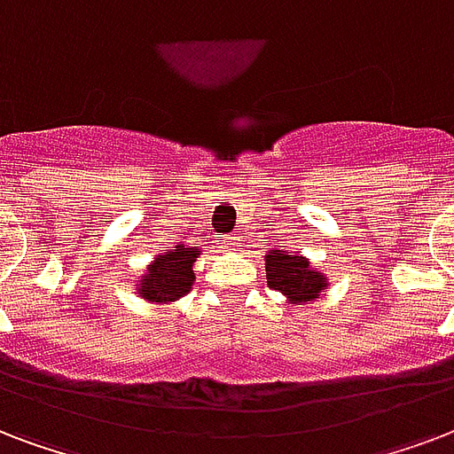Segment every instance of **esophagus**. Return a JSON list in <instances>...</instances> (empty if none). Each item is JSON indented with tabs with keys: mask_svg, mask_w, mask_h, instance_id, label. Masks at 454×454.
<instances>
[{
	"mask_svg": "<svg viewBox=\"0 0 454 454\" xmlns=\"http://www.w3.org/2000/svg\"><path fill=\"white\" fill-rule=\"evenodd\" d=\"M226 245H228V247H233V245H235V238H226Z\"/></svg>",
	"mask_w": 454,
	"mask_h": 454,
	"instance_id": "obj_1",
	"label": "esophagus"
}]
</instances>
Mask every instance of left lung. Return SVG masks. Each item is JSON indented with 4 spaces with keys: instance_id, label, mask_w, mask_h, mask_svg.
Segmentation results:
<instances>
[{
    "instance_id": "obj_1",
    "label": "left lung",
    "mask_w": 454,
    "mask_h": 454,
    "mask_svg": "<svg viewBox=\"0 0 454 454\" xmlns=\"http://www.w3.org/2000/svg\"><path fill=\"white\" fill-rule=\"evenodd\" d=\"M266 283L271 290L290 297V302H311L328 286L326 278L314 271L307 259L281 250L266 254Z\"/></svg>"
}]
</instances>
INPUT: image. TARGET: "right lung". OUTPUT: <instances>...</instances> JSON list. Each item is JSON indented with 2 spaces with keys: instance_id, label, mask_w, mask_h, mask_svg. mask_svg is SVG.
<instances>
[{
  "instance_id": "1",
  "label": "right lung",
  "mask_w": 454,
  "mask_h": 454,
  "mask_svg": "<svg viewBox=\"0 0 454 454\" xmlns=\"http://www.w3.org/2000/svg\"><path fill=\"white\" fill-rule=\"evenodd\" d=\"M200 250L178 245V250L166 252L150 264L145 278L140 281V295L150 302H176L192 286V262L197 259Z\"/></svg>"
}]
</instances>
